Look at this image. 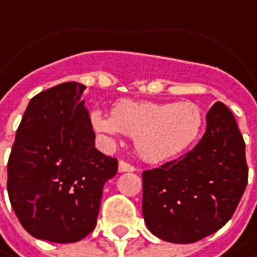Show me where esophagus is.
<instances>
[{
    "label": "esophagus",
    "instance_id": "obj_1",
    "mask_svg": "<svg viewBox=\"0 0 257 257\" xmlns=\"http://www.w3.org/2000/svg\"><path fill=\"white\" fill-rule=\"evenodd\" d=\"M117 170H119V173H132V171H135L137 168H135L134 165H131L129 162L119 161V165H117Z\"/></svg>",
    "mask_w": 257,
    "mask_h": 257
}]
</instances>
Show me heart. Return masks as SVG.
I'll use <instances>...</instances> for the list:
<instances>
[{
    "label": "heart",
    "instance_id": "b5f03b06",
    "mask_svg": "<svg viewBox=\"0 0 257 257\" xmlns=\"http://www.w3.org/2000/svg\"><path fill=\"white\" fill-rule=\"evenodd\" d=\"M95 131L109 138L119 132L135 138V148L144 160L161 162L175 158L198 140L204 117L193 102H117L110 116L93 110Z\"/></svg>",
    "mask_w": 257,
    "mask_h": 257
}]
</instances>
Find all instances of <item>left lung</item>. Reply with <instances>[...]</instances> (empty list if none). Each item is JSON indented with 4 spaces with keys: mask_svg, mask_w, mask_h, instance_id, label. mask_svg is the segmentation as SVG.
<instances>
[{
    "mask_svg": "<svg viewBox=\"0 0 257 257\" xmlns=\"http://www.w3.org/2000/svg\"><path fill=\"white\" fill-rule=\"evenodd\" d=\"M206 119L193 150L142 173L144 220L165 241L194 243L221 229L247 185L244 141L233 113L217 102Z\"/></svg>",
    "mask_w": 257,
    "mask_h": 257,
    "instance_id": "left-lung-1",
    "label": "left lung"
}]
</instances>
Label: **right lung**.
<instances>
[{"label":"right lung","instance_id":"obj_1","mask_svg":"<svg viewBox=\"0 0 257 257\" xmlns=\"http://www.w3.org/2000/svg\"><path fill=\"white\" fill-rule=\"evenodd\" d=\"M83 84L66 82L36 95L17 129L7 190L21 226L36 239L73 243L96 227L103 185L117 160L95 148Z\"/></svg>","mask_w":257,"mask_h":257}]
</instances>
